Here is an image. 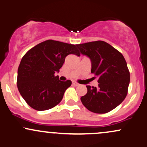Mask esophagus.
Listing matches in <instances>:
<instances>
[{
	"label": "esophagus",
	"instance_id": "esophagus-1",
	"mask_svg": "<svg viewBox=\"0 0 147 147\" xmlns=\"http://www.w3.org/2000/svg\"><path fill=\"white\" fill-rule=\"evenodd\" d=\"M72 84H73L74 85H75V86H79V84L78 83V82H75V81H73L72 82Z\"/></svg>",
	"mask_w": 147,
	"mask_h": 147
}]
</instances>
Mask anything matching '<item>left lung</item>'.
I'll list each match as a JSON object with an SVG mask.
<instances>
[{
    "mask_svg": "<svg viewBox=\"0 0 147 147\" xmlns=\"http://www.w3.org/2000/svg\"><path fill=\"white\" fill-rule=\"evenodd\" d=\"M80 53L90 59L91 72L98 78V87L87 85V92L80 98L90 111L106 113L124 100L130 82V73L122 54L103 41L77 44Z\"/></svg>",
    "mask_w": 147,
    "mask_h": 147,
    "instance_id": "8db88e82",
    "label": "left lung"
}]
</instances>
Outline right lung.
Returning a JSON list of instances; mask_svg holds the SVG:
<instances>
[{"label":"right lung","instance_id":"right-lung-1","mask_svg":"<svg viewBox=\"0 0 147 147\" xmlns=\"http://www.w3.org/2000/svg\"><path fill=\"white\" fill-rule=\"evenodd\" d=\"M70 54L80 55L76 45L54 40L40 43L25 54L18 69L17 87L31 108L47 110L62 100L71 81H61L54 74Z\"/></svg>","mask_w":147,"mask_h":147}]
</instances>
